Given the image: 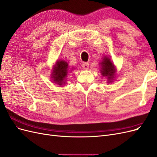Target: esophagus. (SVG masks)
I'll return each mask as SVG.
<instances>
[{
  "mask_svg": "<svg viewBox=\"0 0 157 157\" xmlns=\"http://www.w3.org/2000/svg\"><path fill=\"white\" fill-rule=\"evenodd\" d=\"M82 67L84 70H87L89 68V64L88 63H84L82 64Z\"/></svg>",
  "mask_w": 157,
  "mask_h": 157,
  "instance_id": "esophagus-1",
  "label": "esophagus"
}]
</instances>
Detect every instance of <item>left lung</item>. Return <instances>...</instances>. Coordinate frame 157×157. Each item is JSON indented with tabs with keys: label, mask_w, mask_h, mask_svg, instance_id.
<instances>
[{
	"label": "left lung",
	"mask_w": 157,
	"mask_h": 157,
	"mask_svg": "<svg viewBox=\"0 0 157 157\" xmlns=\"http://www.w3.org/2000/svg\"><path fill=\"white\" fill-rule=\"evenodd\" d=\"M100 66V72L103 77L107 79V83H111L115 81L117 68L110 58V57L104 56L102 58V60L99 63Z\"/></svg>",
	"instance_id": "8db88e82"
}]
</instances>
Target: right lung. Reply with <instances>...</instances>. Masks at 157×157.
<instances>
[{
    "label": "right lung",
    "instance_id": "add662e5",
    "mask_svg": "<svg viewBox=\"0 0 157 157\" xmlns=\"http://www.w3.org/2000/svg\"><path fill=\"white\" fill-rule=\"evenodd\" d=\"M73 69L75 68H70L69 64L65 60H57L52 69L51 79L59 86H63L67 84L69 72Z\"/></svg>",
    "mask_w": 157,
    "mask_h": 157
}]
</instances>
